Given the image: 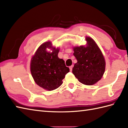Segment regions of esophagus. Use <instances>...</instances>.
Listing matches in <instances>:
<instances>
[{
	"mask_svg": "<svg viewBox=\"0 0 128 128\" xmlns=\"http://www.w3.org/2000/svg\"><path fill=\"white\" fill-rule=\"evenodd\" d=\"M72 68H73V66H70L69 67V68H70V72H72Z\"/></svg>",
	"mask_w": 128,
	"mask_h": 128,
	"instance_id": "1",
	"label": "esophagus"
}]
</instances>
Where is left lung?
<instances>
[{
	"instance_id": "left-lung-1",
	"label": "left lung",
	"mask_w": 128,
	"mask_h": 128,
	"mask_svg": "<svg viewBox=\"0 0 128 128\" xmlns=\"http://www.w3.org/2000/svg\"><path fill=\"white\" fill-rule=\"evenodd\" d=\"M86 47H75L74 56L78 62L72 68V73L78 81L84 85H92L103 76L106 62L101 50L90 37H86Z\"/></svg>"
}]
</instances>
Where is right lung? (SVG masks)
Here are the masks:
<instances>
[{
    "mask_svg": "<svg viewBox=\"0 0 128 128\" xmlns=\"http://www.w3.org/2000/svg\"><path fill=\"white\" fill-rule=\"evenodd\" d=\"M47 48L51 49L52 52L46 51ZM59 51L50 42H46L40 46L31 61V72L35 82L48 91L58 88L70 71L64 60L58 58Z\"/></svg>",
    "mask_w": 128,
    "mask_h": 128,
    "instance_id": "1",
    "label": "right lung"
}]
</instances>
